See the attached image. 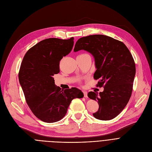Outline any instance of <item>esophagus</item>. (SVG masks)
<instances>
[{
	"label": "esophagus",
	"instance_id": "34e87169",
	"mask_svg": "<svg viewBox=\"0 0 152 152\" xmlns=\"http://www.w3.org/2000/svg\"><path fill=\"white\" fill-rule=\"evenodd\" d=\"M83 92L84 94V97L85 98H87V92L86 91H83Z\"/></svg>",
	"mask_w": 152,
	"mask_h": 152
}]
</instances>
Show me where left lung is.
Masks as SVG:
<instances>
[{
  "instance_id": "1",
  "label": "left lung",
  "mask_w": 152,
  "mask_h": 152,
  "mask_svg": "<svg viewBox=\"0 0 152 152\" xmlns=\"http://www.w3.org/2000/svg\"><path fill=\"white\" fill-rule=\"evenodd\" d=\"M81 50L94 56L97 68L94 78L99 79L97 87H104L99 94L89 92L87 94L99 105L93 115L100 120L112 119L123 110L131 96L135 75L132 56L123 42L102 34L79 39L74 51Z\"/></svg>"
}]
</instances>
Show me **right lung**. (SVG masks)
Wrapping results in <instances>:
<instances>
[{
  "instance_id": "add662e5",
  "label": "right lung",
  "mask_w": 152,
  "mask_h": 152,
  "mask_svg": "<svg viewBox=\"0 0 152 152\" xmlns=\"http://www.w3.org/2000/svg\"><path fill=\"white\" fill-rule=\"evenodd\" d=\"M73 40L74 37L44 39L28 50L21 64L18 77L26 103L33 114L44 122L61 120L72 100L84 97L76 87L61 89L53 77L60 72V61L73 49Z\"/></svg>"
}]
</instances>
